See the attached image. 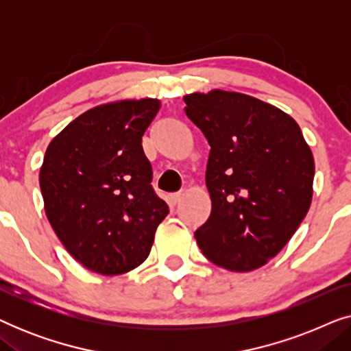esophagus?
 <instances>
[{"label":"esophagus","mask_w":351,"mask_h":351,"mask_svg":"<svg viewBox=\"0 0 351 351\" xmlns=\"http://www.w3.org/2000/svg\"><path fill=\"white\" fill-rule=\"evenodd\" d=\"M169 199H171L172 204H177V203H179V201L182 199V193H172V195L169 196Z\"/></svg>","instance_id":"obj_1"}]
</instances>
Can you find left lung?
<instances>
[{"mask_svg": "<svg viewBox=\"0 0 351 351\" xmlns=\"http://www.w3.org/2000/svg\"><path fill=\"white\" fill-rule=\"evenodd\" d=\"M185 113L208 138L209 219L195 232L204 257L252 271L299 228L313 196L315 160L299 124L251 95L214 89L185 95Z\"/></svg>", "mask_w": 351, "mask_h": 351, "instance_id": "1", "label": "left lung"}]
</instances>
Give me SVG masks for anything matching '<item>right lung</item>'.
Returning a JSON list of instances; mask_svg holds the SVG:
<instances>
[{
    "label": "right lung",
    "instance_id": "right-lung-1",
    "mask_svg": "<svg viewBox=\"0 0 351 351\" xmlns=\"http://www.w3.org/2000/svg\"><path fill=\"white\" fill-rule=\"evenodd\" d=\"M158 99L119 100L73 119L47 147L40 171L51 227L75 261L100 275H121L150 254L169 213L152 186L142 136Z\"/></svg>",
    "mask_w": 351,
    "mask_h": 351
}]
</instances>
